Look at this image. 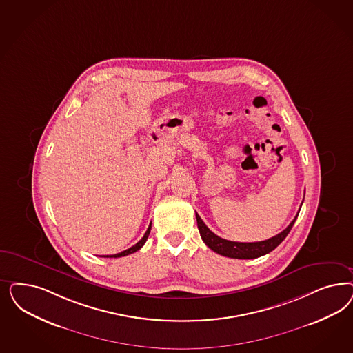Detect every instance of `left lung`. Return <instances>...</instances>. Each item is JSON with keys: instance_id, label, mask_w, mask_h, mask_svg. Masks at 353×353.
I'll list each match as a JSON object with an SVG mask.
<instances>
[{"instance_id": "left-lung-1", "label": "left lung", "mask_w": 353, "mask_h": 353, "mask_svg": "<svg viewBox=\"0 0 353 353\" xmlns=\"http://www.w3.org/2000/svg\"><path fill=\"white\" fill-rule=\"evenodd\" d=\"M299 214H296L294 221L285 228L282 232L275 235L270 239L263 240V241H254V243H239V241H231V240L222 239L214 232H212L208 226L203 222V219L196 213V219H197V228L200 231V235L204 240L205 244L212 250H214L218 254L225 256V257H231V259H240V260H250V259H257L261 257L263 254L275 250L288 235L291 228L295 223L296 218Z\"/></svg>"}]
</instances>
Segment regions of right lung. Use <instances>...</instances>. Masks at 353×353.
I'll list each match as a JSON object with an SVG mask.
<instances>
[{
    "instance_id": "add662e5",
    "label": "right lung",
    "mask_w": 353,
    "mask_h": 353,
    "mask_svg": "<svg viewBox=\"0 0 353 353\" xmlns=\"http://www.w3.org/2000/svg\"><path fill=\"white\" fill-rule=\"evenodd\" d=\"M150 228H152V225H149L148 230L145 231V234H144V236L141 238L140 241H137L135 245H132L131 248H128V250H123V252H121V253H117V254H110V256H103V257H114V259H117V257H123V256H127V254H131V253H134V252H137V250H140L144 244H145V241L148 239L149 232H150Z\"/></svg>"
}]
</instances>
